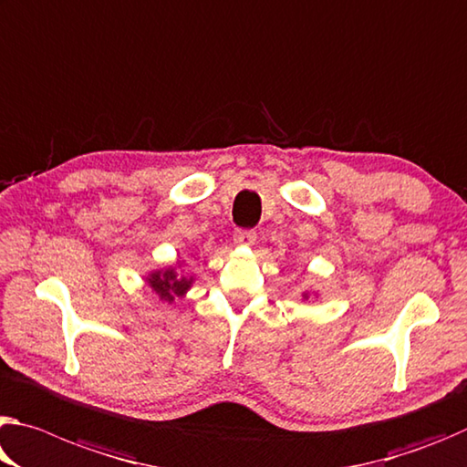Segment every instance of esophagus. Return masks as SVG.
I'll list each match as a JSON object with an SVG mask.
<instances>
[{
    "instance_id": "34e87169",
    "label": "esophagus",
    "mask_w": 467,
    "mask_h": 467,
    "mask_svg": "<svg viewBox=\"0 0 467 467\" xmlns=\"http://www.w3.org/2000/svg\"><path fill=\"white\" fill-rule=\"evenodd\" d=\"M255 231L254 228H236L234 231V243L236 245H254L255 241Z\"/></svg>"
}]
</instances>
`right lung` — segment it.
<instances>
[{
    "label": "right lung",
    "instance_id": "right-lung-1",
    "mask_svg": "<svg viewBox=\"0 0 467 467\" xmlns=\"http://www.w3.org/2000/svg\"><path fill=\"white\" fill-rule=\"evenodd\" d=\"M147 280H150V286L153 288V291L166 301H172L174 297H181V295L187 291L189 285H191L189 278H179V276H176L174 270L155 272Z\"/></svg>",
    "mask_w": 467,
    "mask_h": 467
}]
</instances>
